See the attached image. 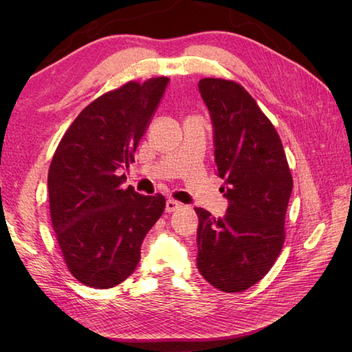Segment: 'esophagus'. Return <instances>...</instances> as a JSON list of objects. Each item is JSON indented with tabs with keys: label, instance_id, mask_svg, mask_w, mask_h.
Listing matches in <instances>:
<instances>
[{
	"label": "esophagus",
	"instance_id": "34e87169",
	"mask_svg": "<svg viewBox=\"0 0 352 352\" xmlns=\"http://www.w3.org/2000/svg\"><path fill=\"white\" fill-rule=\"evenodd\" d=\"M180 207H182V204L178 203V201L168 199V201H166V207H164V210H166L168 213H170V212L178 210V208H180Z\"/></svg>",
	"mask_w": 352,
	"mask_h": 352
}]
</instances>
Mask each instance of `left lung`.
Instances as JSON below:
<instances>
[{
	"label": "left lung",
	"mask_w": 352,
	"mask_h": 352,
	"mask_svg": "<svg viewBox=\"0 0 352 352\" xmlns=\"http://www.w3.org/2000/svg\"><path fill=\"white\" fill-rule=\"evenodd\" d=\"M214 129V163L230 201L226 218L197 207L201 275L222 292H243L271 271L283 250L294 188L281 139L256 100L233 80L203 78Z\"/></svg>",
	"instance_id": "1"
}]
</instances>
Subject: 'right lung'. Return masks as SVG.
Returning <instances> with one entry per match:
<instances>
[{
    "label": "right lung",
    "instance_id": "add662e5",
    "mask_svg": "<svg viewBox=\"0 0 352 352\" xmlns=\"http://www.w3.org/2000/svg\"><path fill=\"white\" fill-rule=\"evenodd\" d=\"M168 77L129 81L98 96L66 130L48 170L50 214L69 272L85 286L110 289L131 275L140 245L160 218V193L122 189L118 170L134 153Z\"/></svg>",
    "mask_w": 352,
    "mask_h": 352
}]
</instances>
